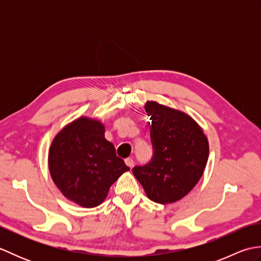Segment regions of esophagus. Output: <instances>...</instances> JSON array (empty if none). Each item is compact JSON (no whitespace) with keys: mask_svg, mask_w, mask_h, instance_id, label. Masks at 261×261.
<instances>
[{"mask_svg":"<svg viewBox=\"0 0 261 261\" xmlns=\"http://www.w3.org/2000/svg\"><path fill=\"white\" fill-rule=\"evenodd\" d=\"M125 164H126L127 167H130V168H132L135 166V162H134V159H132V158H126Z\"/></svg>","mask_w":261,"mask_h":261,"instance_id":"esophagus-1","label":"esophagus"}]
</instances>
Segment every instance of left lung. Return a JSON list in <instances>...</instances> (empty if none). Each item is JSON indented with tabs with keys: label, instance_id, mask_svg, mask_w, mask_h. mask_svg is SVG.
<instances>
[{
	"label": "left lung",
	"instance_id": "obj_1",
	"mask_svg": "<svg viewBox=\"0 0 261 261\" xmlns=\"http://www.w3.org/2000/svg\"><path fill=\"white\" fill-rule=\"evenodd\" d=\"M151 119L153 158L132 169L147 196L159 204H170L186 196L204 173L208 140L191 115L180 110L147 101Z\"/></svg>",
	"mask_w": 261,
	"mask_h": 261
}]
</instances>
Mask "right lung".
<instances>
[{"mask_svg": "<svg viewBox=\"0 0 261 261\" xmlns=\"http://www.w3.org/2000/svg\"><path fill=\"white\" fill-rule=\"evenodd\" d=\"M104 134L101 121L81 116L65 125L49 148L53 181L66 198L82 207L102 204L113 182L130 170Z\"/></svg>", "mask_w": 261, "mask_h": 261, "instance_id": "add662e5", "label": "right lung"}]
</instances>
